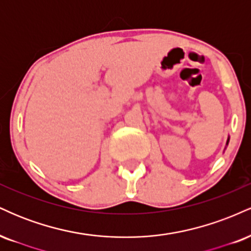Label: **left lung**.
<instances>
[{"label":"left lung","mask_w":251,"mask_h":251,"mask_svg":"<svg viewBox=\"0 0 251 251\" xmlns=\"http://www.w3.org/2000/svg\"><path fill=\"white\" fill-rule=\"evenodd\" d=\"M227 144H229V138H227V140H226V145H227Z\"/></svg>","instance_id":"1"}]
</instances>
